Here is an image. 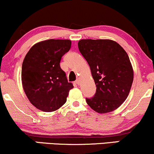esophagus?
Masks as SVG:
<instances>
[{
  "label": "esophagus",
  "mask_w": 154,
  "mask_h": 154,
  "mask_svg": "<svg viewBox=\"0 0 154 154\" xmlns=\"http://www.w3.org/2000/svg\"><path fill=\"white\" fill-rule=\"evenodd\" d=\"M76 83H77V84L78 85H79V84H80V78H79V77H78V78L76 79Z\"/></svg>",
  "instance_id": "obj_1"
}]
</instances>
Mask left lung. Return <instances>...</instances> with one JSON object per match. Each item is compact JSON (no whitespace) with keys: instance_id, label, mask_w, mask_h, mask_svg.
<instances>
[{"instance_id":"1","label":"left lung","mask_w":154,"mask_h":154,"mask_svg":"<svg viewBox=\"0 0 154 154\" xmlns=\"http://www.w3.org/2000/svg\"><path fill=\"white\" fill-rule=\"evenodd\" d=\"M79 52L89 64L96 92L86 98L100 114L119 108L128 98L133 82V69L126 51L116 42L106 39L80 40Z\"/></svg>"}]
</instances>
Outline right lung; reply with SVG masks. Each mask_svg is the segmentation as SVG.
Here are the masks:
<instances>
[{
  "label": "right lung",
  "mask_w": 154,
  "mask_h": 154,
  "mask_svg": "<svg viewBox=\"0 0 154 154\" xmlns=\"http://www.w3.org/2000/svg\"><path fill=\"white\" fill-rule=\"evenodd\" d=\"M71 45L70 40H43L35 44L24 57L23 89L30 103L39 110L51 112L59 109L74 88L60 66L61 57Z\"/></svg>",
  "instance_id": "obj_1"
}]
</instances>
